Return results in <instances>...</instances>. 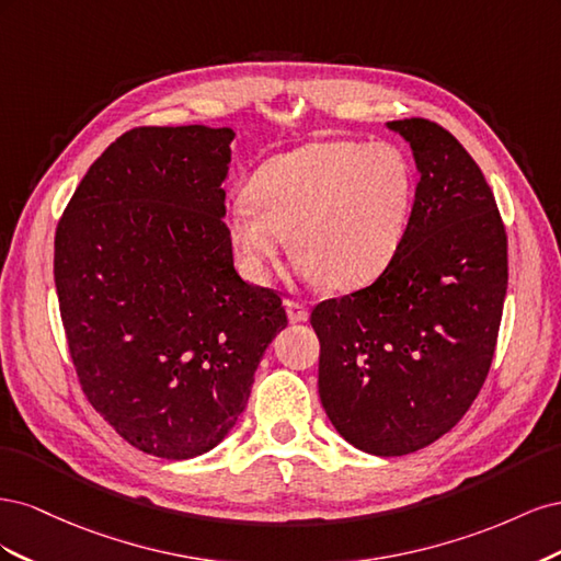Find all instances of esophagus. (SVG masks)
Masks as SVG:
<instances>
[{
	"mask_svg": "<svg viewBox=\"0 0 561 561\" xmlns=\"http://www.w3.org/2000/svg\"><path fill=\"white\" fill-rule=\"evenodd\" d=\"M285 309H287V318H290L293 322H304V320H309V309L304 307L301 301L287 299V301H285Z\"/></svg>",
	"mask_w": 561,
	"mask_h": 561,
	"instance_id": "esophagus-1",
	"label": "esophagus"
}]
</instances>
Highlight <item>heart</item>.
Returning <instances> with one entry per match:
<instances>
[{
    "label": "heart",
    "mask_w": 561,
    "mask_h": 561,
    "mask_svg": "<svg viewBox=\"0 0 561 561\" xmlns=\"http://www.w3.org/2000/svg\"><path fill=\"white\" fill-rule=\"evenodd\" d=\"M416 171L396 142L328 140L268 159L227 208V236L252 280H266L287 241L304 276L336 290L375 280L410 227Z\"/></svg>",
    "instance_id": "1"
}]
</instances>
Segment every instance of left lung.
Segmentation results:
<instances>
[{
    "instance_id": "8db88e82",
    "label": "left lung",
    "mask_w": 561,
    "mask_h": 561,
    "mask_svg": "<svg viewBox=\"0 0 561 561\" xmlns=\"http://www.w3.org/2000/svg\"><path fill=\"white\" fill-rule=\"evenodd\" d=\"M414 151L410 227L383 274L320 301L318 393L336 433L402 456L449 433L478 398L496 351L507 239L480 165L428 118L388 122Z\"/></svg>"
}]
</instances>
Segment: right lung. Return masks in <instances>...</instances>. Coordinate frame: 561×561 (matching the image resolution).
<instances>
[{"instance_id": "obj_1", "label": "right lung", "mask_w": 561, "mask_h": 561, "mask_svg": "<svg viewBox=\"0 0 561 561\" xmlns=\"http://www.w3.org/2000/svg\"><path fill=\"white\" fill-rule=\"evenodd\" d=\"M231 128L140 126L95 159L56 229L60 318L83 396L145 454L194 458L245 410L285 325L233 268Z\"/></svg>"}]
</instances>
